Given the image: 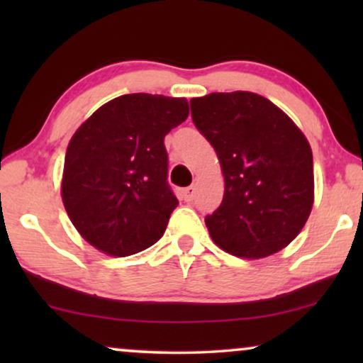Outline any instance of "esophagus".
Listing matches in <instances>:
<instances>
[{"label": "esophagus", "instance_id": "esophagus-1", "mask_svg": "<svg viewBox=\"0 0 363 363\" xmlns=\"http://www.w3.org/2000/svg\"><path fill=\"white\" fill-rule=\"evenodd\" d=\"M195 193H196V188L195 186H186L185 190H183V200L185 201H193V198H195Z\"/></svg>", "mask_w": 363, "mask_h": 363}]
</instances>
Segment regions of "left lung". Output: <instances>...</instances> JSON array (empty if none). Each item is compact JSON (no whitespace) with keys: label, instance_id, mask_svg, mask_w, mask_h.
<instances>
[{"label":"left lung","instance_id":"left-lung-1","mask_svg":"<svg viewBox=\"0 0 363 363\" xmlns=\"http://www.w3.org/2000/svg\"><path fill=\"white\" fill-rule=\"evenodd\" d=\"M190 107L225 175L221 205L205 218L213 241L252 259L281 251L304 228L314 203V163L304 133L252 92H213L191 99Z\"/></svg>","mask_w":363,"mask_h":363}]
</instances>
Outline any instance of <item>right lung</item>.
<instances>
[{
    "instance_id": "right-lung-1",
    "label": "right lung",
    "mask_w": 363,
    "mask_h": 363,
    "mask_svg": "<svg viewBox=\"0 0 363 363\" xmlns=\"http://www.w3.org/2000/svg\"><path fill=\"white\" fill-rule=\"evenodd\" d=\"M188 117L186 99L127 94L92 113L69 142L62 201L84 240L130 256L160 240L178 200L163 138Z\"/></svg>"
}]
</instances>
